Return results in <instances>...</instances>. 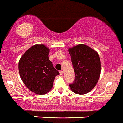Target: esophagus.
Listing matches in <instances>:
<instances>
[{"label": "esophagus", "mask_w": 123, "mask_h": 123, "mask_svg": "<svg viewBox=\"0 0 123 123\" xmlns=\"http://www.w3.org/2000/svg\"><path fill=\"white\" fill-rule=\"evenodd\" d=\"M60 73L61 75H62V74H63V71H62V70H60Z\"/></svg>", "instance_id": "34e87169"}]
</instances>
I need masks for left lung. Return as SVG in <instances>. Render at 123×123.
Wrapping results in <instances>:
<instances>
[{"instance_id":"8db88e82","label":"left lung","mask_w":123,"mask_h":123,"mask_svg":"<svg viewBox=\"0 0 123 123\" xmlns=\"http://www.w3.org/2000/svg\"><path fill=\"white\" fill-rule=\"evenodd\" d=\"M75 79L69 84L73 92L85 94L95 87L101 73V61L98 54L86 45L80 44L69 49Z\"/></svg>"}]
</instances>
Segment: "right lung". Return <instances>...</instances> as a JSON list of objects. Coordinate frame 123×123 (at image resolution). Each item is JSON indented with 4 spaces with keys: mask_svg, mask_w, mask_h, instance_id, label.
I'll return each mask as SVG.
<instances>
[{
    "mask_svg": "<svg viewBox=\"0 0 123 123\" xmlns=\"http://www.w3.org/2000/svg\"><path fill=\"white\" fill-rule=\"evenodd\" d=\"M50 50L44 44H36L24 54L18 64L21 78L32 92L43 95L52 88L60 73L49 58Z\"/></svg>",
    "mask_w": 123,
    "mask_h": 123,
    "instance_id": "add662e5",
    "label": "right lung"
}]
</instances>
